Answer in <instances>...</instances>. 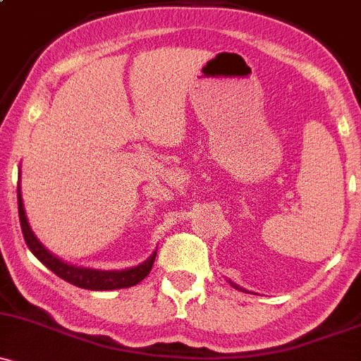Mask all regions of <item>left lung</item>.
Wrapping results in <instances>:
<instances>
[{
  "instance_id": "left-lung-1",
  "label": "left lung",
  "mask_w": 361,
  "mask_h": 361,
  "mask_svg": "<svg viewBox=\"0 0 361 361\" xmlns=\"http://www.w3.org/2000/svg\"><path fill=\"white\" fill-rule=\"evenodd\" d=\"M231 283V286H233L235 287V289H238V290H244V289H242V287H238V286H235V283L233 282H230Z\"/></svg>"
}]
</instances>
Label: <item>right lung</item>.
Instances as JSON below:
<instances>
[{
    "label": "right lung",
    "mask_w": 361,
    "mask_h": 361,
    "mask_svg": "<svg viewBox=\"0 0 361 361\" xmlns=\"http://www.w3.org/2000/svg\"><path fill=\"white\" fill-rule=\"evenodd\" d=\"M17 200H18V218H20L22 233H24V240L30 249V252L48 268L55 273L56 276L63 279L66 282L72 283L75 287L88 290H112V289H126L133 287L136 283L142 282L147 275H149L157 252H154L145 263L138 264V267L130 268V270L123 271H102V270H91V268H78L72 264L63 263L59 257H55L50 250H47L39 244L36 237H34L32 230H30L27 218H25L24 204H22L20 195V181L17 187Z\"/></svg>",
    "instance_id": "obj_1"
}]
</instances>
